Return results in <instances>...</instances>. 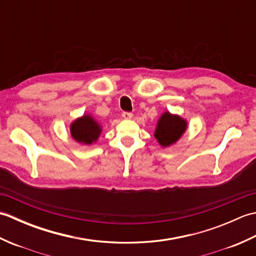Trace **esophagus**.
<instances>
[{"label": "esophagus", "mask_w": 256, "mask_h": 256, "mask_svg": "<svg viewBox=\"0 0 256 256\" xmlns=\"http://www.w3.org/2000/svg\"><path fill=\"white\" fill-rule=\"evenodd\" d=\"M122 116H123V118H125V120H131V118H133V114L130 113V112H123V113H122Z\"/></svg>", "instance_id": "esophagus-1"}]
</instances>
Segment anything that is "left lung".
Wrapping results in <instances>:
<instances>
[{"instance_id":"1","label":"left lung","mask_w":256,"mask_h":256,"mask_svg":"<svg viewBox=\"0 0 256 256\" xmlns=\"http://www.w3.org/2000/svg\"><path fill=\"white\" fill-rule=\"evenodd\" d=\"M188 122L186 118L170 111L162 112L157 121L154 138L162 148H170L176 144L182 135L186 133Z\"/></svg>"}]
</instances>
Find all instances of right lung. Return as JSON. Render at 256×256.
I'll return each instance as SVG.
<instances>
[{
	"label": "right lung",
	"instance_id": "add662e5",
	"mask_svg": "<svg viewBox=\"0 0 256 256\" xmlns=\"http://www.w3.org/2000/svg\"><path fill=\"white\" fill-rule=\"evenodd\" d=\"M69 128L72 140L82 145L94 144L102 133V125L89 113L74 120Z\"/></svg>",
	"mask_w": 256,
	"mask_h": 256
}]
</instances>
